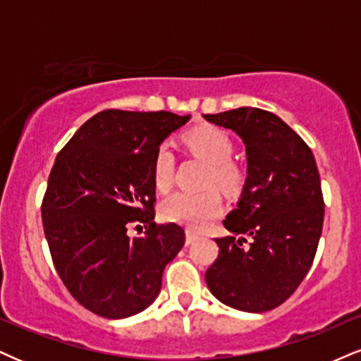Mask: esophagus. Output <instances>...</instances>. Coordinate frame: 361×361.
<instances>
[{
  "mask_svg": "<svg viewBox=\"0 0 361 361\" xmlns=\"http://www.w3.org/2000/svg\"><path fill=\"white\" fill-rule=\"evenodd\" d=\"M200 235L197 232H193V230H186V245H190V244H193L195 240H197Z\"/></svg>",
  "mask_w": 361,
  "mask_h": 361,
  "instance_id": "esophagus-1",
  "label": "esophagus"
}]
</instances>
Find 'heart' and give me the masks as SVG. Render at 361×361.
<instances>
[{
    "label": "heart",
    "mask_w": 361,
    "mask_h": 361,
    "mask_svg": "<svg viewBox=\"0 0 361 361\" xmlns=\"http://www.w3.org/2000/svg\"><path fill=\"white\" fill-rule=\"evenodd\" d=\"M186 147L195 156L208 163L205 185H215L227 195H238L244 190L245 171L230 156L233 153L232 139L224 129L215 126H198L183 136ZM153 181L158 192H168L175 181V154L168 145H159L153 156ZM222 214V197L215 188L202 192H176L163 200L159 215L166 222L185 227L205 228Z\"/></svg>",
    "instance_id": "b5f03b06"
}]
</instances>
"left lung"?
Wrapping results in <instances>:
<instances>
[{
	"label": "left lung",
	"instance_id": "1",
	"mask_svg": "<svg viewBox=\"0 0 361 361\" xmlns=\"http://www.w3.org/2000/svg\"><path fill=\"white\" fill-rule=\"evenodd\" d=\"M232 129L247 153V180L237 208L216 238L219 257L205 279L224 305L247 312L281 306L314 260L324 202L310 146L281 117L257 107L203 116Z\"/></svg>",
	"mask_w": 361,
	"mask_h": 361
}]
</instances>
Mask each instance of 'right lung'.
<instances>
[{"mask_svg": "<svg viewBox=\"0 0 361 361\" xmlns=\"http://www.w3.org/2000/svg\"><path fill=\"white\" fill-rule=\"evenodd\" d=\"M188 119L107 109L56 154L42 202L43 228L65 288L94 314L123 319L145 311L185 245L180 225L153 222V156ZM134 223L145 225V236L127 235Z\"/></svg>", "mask_w": 361, "mask_h": 361, "instance_id": "1", "label": "right lung"}]
</instances>
